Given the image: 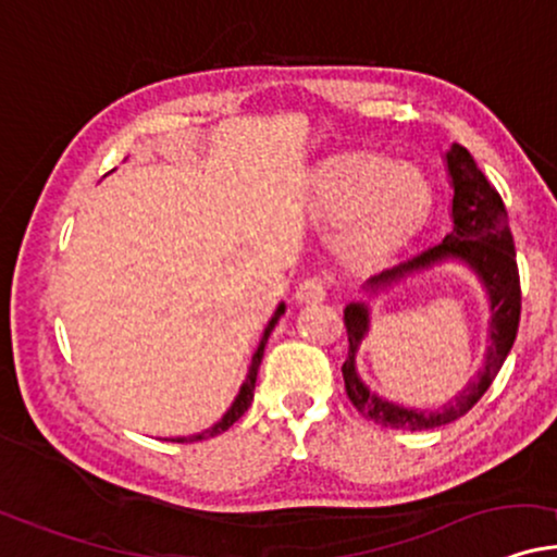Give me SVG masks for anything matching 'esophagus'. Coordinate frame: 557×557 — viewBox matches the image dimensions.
<instances>
[{
  "instance_id": "1",
  "label": "esophagus",
  "mask_w": 557,
  "mask_h": 557,
  "mask_svg": "<svg viewBox=\"0 0 557 557\" xmlns=\"http://www.w3.org/2000/svg\"><path fill=\"white\" fill-rule=\"evenodd\" d=\"M325 297H327V281L320 276L305 278L297 286V292H294V299H297L299 305H318V301H322Z\"/></svg>"
}]
</instances>
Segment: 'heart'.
Instances as JSON below:
<instances>
[{"label": "heart", "mask_w": 557, "mask_h": 557, "mask_svg": "<svg viewBox=\"0 0 557 557\" xmlns=\"http://www.w3.org/2000/svg\"><path fill=\"white\" fill-rule=\"evenodd\" d=\"M431 183L416 164L382 154H346L322 170L314 209L322 216L351 219V243L363 256H387L429 214Z\"/></svg>", "instance_id": "1"}]
</instances>
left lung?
Listing matches in <instances>:
<instances>
[{"label": "left lung", "instance_id": "8db88e82", "mask_svg": "<svg viewBox=\"0 0 557 557\" xmlns=\"http://www.w3.org/2000/svg\"><path fill=\"white\" fill-rule=\"evenodd\" d=\"M446 170L451 177V230L442 243L425 247L416 256L405 258L387 271L376 273L363 284L367 294H376L393 281H400L408 273L425 271V268L457 260L475 273L485 294H488L491 320H488V348H485L483 369L472 376L468 387H462L436 410H416L389 403L380 397L356 372V354L361 341L369 333V305L351 301L343 310V322L348 333V356L343 361L341 372L346 382V395L363 418L384 425V429L403 431H425L438 429L457 418H462L475 405L485 389L496 380L500 363L509 356L519 331L521 314V289H519V268L513 237L509 230L506 206L500 201L498 190L488 183V177L480 173L472 154L459 144H451L446 152Z\"/></svg>", "mask_w": 557, "mask_h": 557}]
</instances>
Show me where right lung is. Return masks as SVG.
Masks as SVG:
<instances>
[{"label":"right lung","instance_id":"obj_1","mask_svg":"<svg viewBox=\"0 0 557 557\" xmlns=\"http://www.w3.org/2000/svg\"><path fill=\"white\" fill-rule=\"evenodd\" d=\"M284 310H286V307H284V301H281V305L276 307V312H273V318L268 320L265 331H263V335H260L258 351L252 354V363H250V369H247V376H245L243 387H239V393H237V397H235V403L230 405V410H226V413L222 416V421H216L214 425H211V429L201 431V434H194V436H177V438H173V442H177V444H183V442H185V444H188V442H203V438L219 436V434H222V431L230 429L232 423H235V421H239V418H243V413H245L247 408H250V403H252V393H256L258 369H260V361H263V351H265L268 335H271L273 327H276V322H278L281 314H284Z\"/></svg>","mask_w":557,"mask_h":557}]
</instances>
